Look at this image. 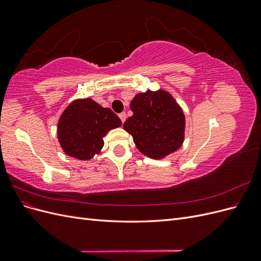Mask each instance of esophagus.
I'll list each match as a JSON object with an SVG mask.
<instances>
[{"instance_id":"1","label":"esophagus","mask_w":261,"mask_h":261,"mask_svg":"<svg viewBox=\"0 0 261 261\" xmlns=\"http://www.w3.org/2000/svg\"><path fill=\"white\" fill-rule=\"evenodd\" d=\"M118 116H120L121 121L124 123V122H125V120H126V113H125V112H122V113L118 114Z\"/></svg>"}]
</instances>
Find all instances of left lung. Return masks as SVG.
I'll return each mask as SVG.
<instances>
[{
    "mask_svg": "<svg viewBox=\"0 0 261 261\" xmlns=\"http://www.w3.org/2000/svg\"><path fill=\"white\" fill-rule=\"evenodd\" d=\"M133 115L123 127L133 136L141 153L162 159L184 141L185 115L175 99L165 90L137 93L130 102Z\"/></svg>",
    "mask_w": 261,
    "mask_h": 261,
    "instance_id": "obj_1",
    "label": "left lung"
}]
</instances>
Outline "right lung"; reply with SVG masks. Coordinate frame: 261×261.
<instances>
[{
	"label": "right lung",
	"instance_id": "right-lung-1",
	"mask_svg": "<svg viewBox=\"0 0 261 261\" xmlns=\"http://www.w3.org/2000/svg\"><path fill=\"white\" fill-rule=\"evenodd\" d=\"M122 122L111 109L103 108L90 98L73 101L62 113L58 138L64 152L78 160H90L105 145L109 130Z\"/></svg>",
	"mask_w": 261,
	"mask_h": 261
}]
</instances>
